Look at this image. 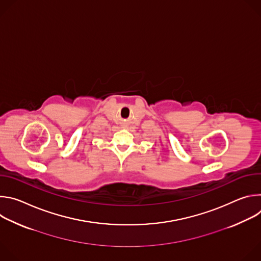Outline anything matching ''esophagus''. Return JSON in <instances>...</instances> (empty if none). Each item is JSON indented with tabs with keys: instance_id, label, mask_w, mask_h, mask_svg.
Returning a JSON list of instances; mask_svg holds the SVG:
<instances>
[{
	"instance_id": "obj_1",
	"label": "esophagus",
	"mask_w": 261,
	"mask_h": 261,
	"mask_svg": "<svg viewBox=\"0 0 261 261\" xmlns=\"http://www.w3.org/2000/svg\"><path fill=\"white\" fill-rule=\"evenodd\" d=\"M122 127H123V128H127V124H125V123H124V124L122 125Z\"/></svg>"
}]
</instances>
